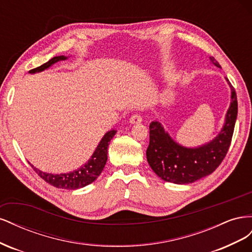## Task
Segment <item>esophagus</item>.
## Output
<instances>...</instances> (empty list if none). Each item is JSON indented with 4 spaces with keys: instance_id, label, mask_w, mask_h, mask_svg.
Segmentation results:
<instances>
[{
    "instance_id": "34e87169",
    "label": "esophagus",
    "mask_w": 252,
    "mask_h": 252,
    "mask_svg": "<svg viewBox=\"0 0 252 252\" xmlns=\"http://www.w3.org/2000/svg\"><path fill=\"white\" fill-rule=\"evenodd\" d=\"M129 122H130V124H140L142 122V117L140 114H133V116L129 119Z\"/></svg>"
}]
</instances>
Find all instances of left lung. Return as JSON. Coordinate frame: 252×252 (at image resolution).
<instances>
[{"label": "left lung", "instance_id": "left-lung-1", "mask_svg": "<svg viewBox=\"0 0 252 252\" xmlns=\"http://www.w3.org/2000/svg\"><path fill=\"white\" fill-rule=\"evenodd\" d=\"M210 63L220 68L215 58ZM226 79V78H225ZM231 90V100L224 125L215 139L196 147H186L175 142L158 121L149 125V146L146 157L149 166L165 182L185 185L207 177L222 163L230 146L238 116L235 90L226 79Z\"/></svg>", "mask_w": 252, "mask_h": 252}]
</instances>
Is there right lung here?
Wrapping results in <instances>:
<instances>
[{
	"label": "right lung",
	"mask_w": 252,
	"mask_h": 252,
	"mask_svg": "<svg viewBox=\"0 0 252 252\" xmlns=\"http://www.w3.org/2000/svg\"><path fill=\"white\" fill-rule=\"evenodd\" d=\"M67 59L68 58L64 56L55 57L51 60H49L47 63H45L37 68H34V69H32L29 71V73L33 74L36 72L44 71L48 69V68L51 67L53 64L59 62V61H64ZM116 133H117V130H114V129L106 132L88 161L84 165H82L80 168L75 169L73 171L66 172V173H49V172H44L40 169L35 168L32 164L30 163L29 164L32 167L33 170L39 174L45 182H47L48 184L52 186L61 188V189H67V190L83 188L91 184L93 182H94L97 179L98 175H100L101 172L103 171L106 162H107V152H108L109 142L111 141V139Z\"/></svg>",
	"instance_id": "1"
}]
</instances>
